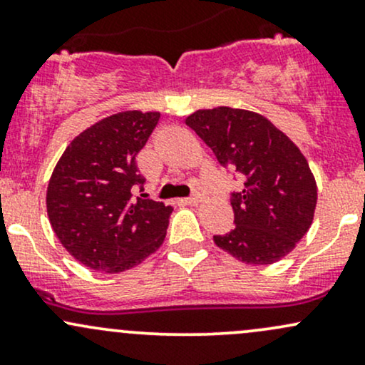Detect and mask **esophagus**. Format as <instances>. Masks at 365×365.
I'll return each instance as SVG.
<instances>
[{
    "label": "esophagus",
    "instance_id": "1",
    "mask_svg": "<svg viewBox=\"0 0 365 365\" xmlns=\"http://www.w3.org/2000/svg\"><path fill=\"white\" fill-rule=\"evenodd\" d=\"M202 199H204V190H202V188H197L195 194L187 197L185 200L188 204H199V202H202Z\"/></svg>",
    "mask_w": 365,
    "mask_h": 365
}]
</instances>
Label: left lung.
I'll return each instance as SVG.
<instances>
[{
    "label": "left lung",
    "mask_w": 365,
    "mask_h": 365,
    "mask_svg": "<svg viewBox=\"0 0 365 365\" xmlns=\"http://www.w3.org/2000/svg\"><path fill=\"white\" fill-rule=\"evenodd\" d=\"M185 123L220 165L244 178V188L230 199L235 228L215 235V244L238 261L261 266L290 254L311 228L317 202L316 180L300 149L254 111L199 110Z\"/></svg>",
    "instance_id": "obj_1"
}]
</instances>
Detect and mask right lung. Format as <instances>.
<instances>
[{
    "label": "right lung",
    "mask_w": 365,
    "mask_h": 365,
    "mask_svg": "<svg viewBox=\"0 0 365 365\" xmlns=\"http://www.w3.org/2000/svg\"><path fill=\"white\" fill-rule=\"evenodd\" d=\"M159 113L123 111L83 130L65 149L46 194L49 223L83 266L121 273L161 247L173 207L145 197L135 156Z\"/></svg>",
    "instance_id": "add662e5"
}]
</instances>
